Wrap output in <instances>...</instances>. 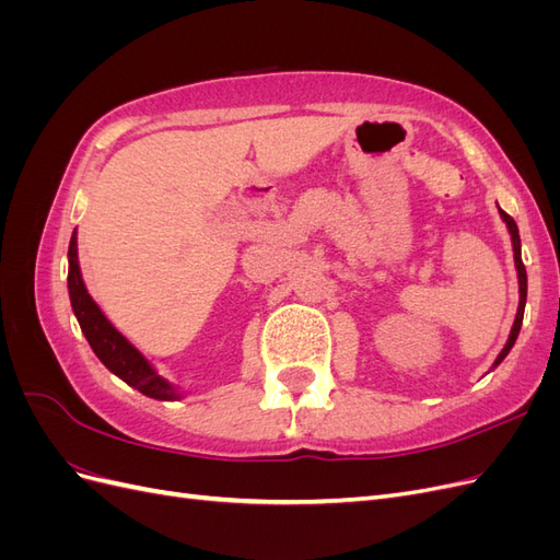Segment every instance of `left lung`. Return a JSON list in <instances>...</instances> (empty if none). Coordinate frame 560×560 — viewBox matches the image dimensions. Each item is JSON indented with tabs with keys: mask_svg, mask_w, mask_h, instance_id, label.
Instances as JSON below:
<instances>
[{
	"mask_svg": "<svg viewBox=\"0 0 560 560\" xmlns=\"http://www.w3.org/2000/svg\"><path fill=\"white\" fill-rule=\"evenodd\" d=\"M500 219L506 224V231H510L512 235V249H514V266H516V276H518V308H516V317H514V325H512V331H510V338H506L504 348L500 350V354L495 358L493 366H490V371H493L506 354H510V350L514 348L516 338H518V331H521V325H523V311H525V299H528V276H525V266H523V259H521V235H518V226L514 219L506 214L504 210H500Z\"/></svg>",
	"mask_w": 560,
	"mask_h": 560,
	"instance_id": "obj_1",
	"label": "left lung"
}]
</instances>
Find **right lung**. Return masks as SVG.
Wrapping results in <instances>:
<instances>
[{
    "mask_svg": "<svg viewBox=\"0 0 560 560\" xmlns=\"http://www.w3.org/2000/svg\"><path fill=\"white\" fill-rule=\"evenodd\" d=\"M67 261H70V270H67V290H70L72 311L79 319V327L83 336H86L89 346L97 354V360L103 362L114 376H118L130 387L140 389L142 395L151 399H159V401L182 399L184 393H179V387L159 374L154 364H151L144 354L112 325L107 315L100 311V306L89 294L79 268L77 229L72 233L70 249H67Z\"/></svg>",
    "mask_w": 560,
    "mask_h": 560,
    "instance_id": "right-lung-1",
    "label": "right lung"
}]
</instances>
